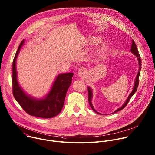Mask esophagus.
I'll return each instance as SVG.
<instances>
[{
    "label": "esophagus",
    "mask_w": 155,
    "mask_h": 155,
    "mask_svg": "<svg viewBox=\"0 0 155 155\" xmlns=\"http://www.w3.org/2000/svg\"><path fill=\"white\" fill-rule=\"evenodd\" d=\"M86 74V70L84 68H81L79 69V70L78 71V75L80 77H83Z\"/></svg>",
    "instance_id": "1"
}]
</instances>
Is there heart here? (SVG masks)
Returning a JSON list of instances; mask_svg holds the SVG:
<instances>
[{"label":"heart","instance_id":"b5f03b06","mask_svg":"<svg viewBox=\"0 0 155 155\" xmlns=\"http://www.w3.org/2000/svg\"><path fill=\"white\" fill-rule=\"evenodd\" d=\"M102 40V38L101 37L98 36H91L85 39V43L86 45H93L99 44ZM102 46H104V44H102Z\"/></svg>","mask_w":155,"mask_h":155}]
</instances>
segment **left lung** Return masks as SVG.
<instances>
[{"mask_svg":"<svg viewBox=\"0 0 155 155\" xmlns=\"http://www.w3.org/2000/svg\"><path fill=\"white\" fill-rule=\"evenodd\" d=\"M130 51L132 52V54H134L136 57L138 58V63H139V69H138V73H137V74L136 78H135V80L134 86L133 90L132 91V92H130V93L129 94V95L128 96V97H127L126 100L125 101V102H124V104L122 105V106L120 108H118L117 110H116L114 113H113H113H116V112H117V111H120V110H122L124 109V108L126 107V105H127V104L128 103V102L129 101V100H130V99L131 98V97L133 96V94L135 93V92L137 91V88H138V83H139V76H140V74L141 65V59H140V54H139V53H138V49H137V48L136 44H135V42H134V40H132L131 49H130ZM92 97H93V92H92V89H91L90 87H88V99H89V105H90L91 107L92 108V109L93 110V111H94L95 113L101 114L100 113H99L98 112H97V111L94 110V107H93V104H92ZM101 115H102V114H101Z\"/></svg>","mask_w":155,"mask_h":155,"instance_id":"obj_1","label":"left lung"}]
</instances>
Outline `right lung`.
<instances>
[{
    "instance_id": "obj_1",
    "label": "right lung",
    "mask_w": 155,
    "mask_h": 155,
    "mask_svg": "<svg viewBox=\"0 0 155 155\" xmlns=\"http://www.w3.org/2000/svg\"><path fill=\"white\" fill-rule=\"evenodd\" d=\"M20 43L12 63V91L15 100L29 115L40 118H51L61 113L64 103L66 94L71 83L74 74L72 72L59 74L52 87L43 98L36 99L26 93L20 86L17 79L16 61L24 44Z\"/></svg>"
}]
</instances>
